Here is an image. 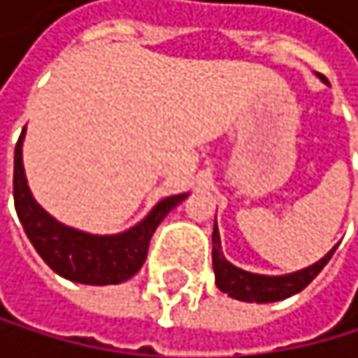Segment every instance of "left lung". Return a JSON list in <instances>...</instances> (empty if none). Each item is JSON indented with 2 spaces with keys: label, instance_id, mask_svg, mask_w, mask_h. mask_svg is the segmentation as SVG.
I'll list each match as a JSON object with an SVG mask.
<instances>
[{
  "label": "left lung",
  "instance_id": "1",
  "mask_svg": "<svg viewBox=\"0 0 358 358\" xmlns=\"http://www.w3.org/2000/svg\"><path fill=\"white\" fill-rule=\"evenodd\" d=\"M324 79V77H322ZM327 81V79H324ZM337 247H333L320 262H315L309 268H303L292 275H283V277H266V275H253L247 271H241L236 266H231L221 253V241H219V229L215 225L213 229V266H215V279L219 290L229 294L231 299L238 301H249V303H275L283 301L287 296H292L315 279L331 255L335 253Z\"/></svg>",
  "mask_w": 358,
  "mask_h": 358
}]
</instances>
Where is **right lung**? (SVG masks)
<instances>
[{
	"mask_svg": "<svg viewBox=\"0 0 358 358\" xmlns=\"http://www.w3.org/2000/svg\"><path fill=\"white\" fill-rule=\"evenodd\" d=\"M23 133L15 148L12 193H15V208L21 225L38 255L57 275L77 283L107 285L131 279L145 262L148 245L155 229L173 206L180 203L187 195H171L161 199L141 223L124 234H115V236H92V234L77 231L73 227H64L40 208L27 189L21 161Z\"/></svg>",
	"mask_w": 358,
	"mask_h": 358,
	"instance_id": "add662e5",
	"label": "right lung"
}]
</instances>
